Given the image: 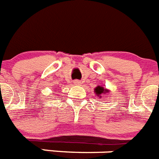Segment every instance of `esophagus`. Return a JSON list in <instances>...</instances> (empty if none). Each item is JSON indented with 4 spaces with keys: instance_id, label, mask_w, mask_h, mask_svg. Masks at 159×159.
I'll use <instances>...</instances> for the list:
<instances>
[{
    "instance_id": "esophagus-1",
    "label": "esophagus",
    "mask_w": 159,
    "mask_h": 159,
    "mask_svg": "<svg viewBox=\"0 0 159 159\" xmlns=\"http://www.w3.org/2000/svg\"><path fill=\"white\" fill-rule=\"evenodd\" d=\"M74 84L80 85V81H78V80H75L74 81Z\"/></svg>"
}]
</instances>
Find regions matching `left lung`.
Here are the masks:
<instances>
[{
    "label": "left lung",
    "mask_w": 159,
    "mask_h": 159,
    "mask_svg": "<svg viewBox=\"0 0 159 159\" xmlns=\"http://www.w3.org/2000/svg\"><path fill=\"white\" fill-rule=\"evenodd\" d=\"M105 92H108V91H107L106 89H104V88H103V87L98 86L97 88H96V89H95V93H96L97 95L102 94V93H104Z\"/></svg>",
    "instance_id": "obj_1"
}]
</instances>
